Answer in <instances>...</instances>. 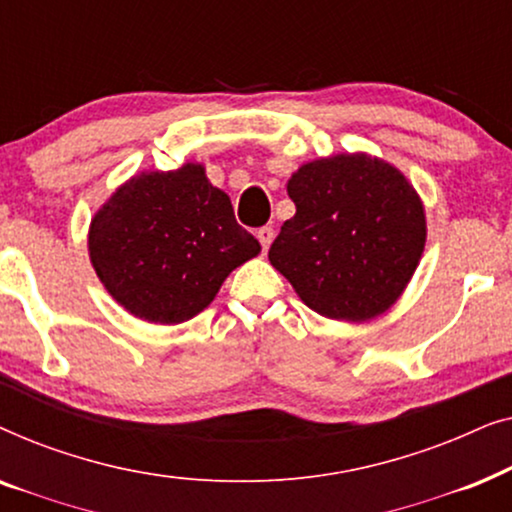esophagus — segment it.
Wrapping results in <instances>:
<instances>
[{
  "label": "esophagus",
  "mask_w": 512,
  "mask_h": 512,
  "mask_svg": "<svg viewBox=\"0 0 512 512\" xmlns=\"http://www.w3.org/2000/svg\"><path fill=\"white\" fill-rule=\"evenodd\" d=\"M256 237H258V242H261L263 251H268L270 244H272V237H275V230H272L270 226H263V228L256 230Z\"/></svg>",
  "instance_id": "34e87169"
}]
</instances>
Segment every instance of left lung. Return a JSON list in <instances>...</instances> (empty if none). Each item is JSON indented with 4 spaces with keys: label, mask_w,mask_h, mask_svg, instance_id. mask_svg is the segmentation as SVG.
<instances>
[{
    "label": "left lung",
    "mask_w": 512,
    "mask_h": 512,
    "mask_svg": "<svg viewBox=\"0 0 512 512\" xmlns=\"http://www.w3.org/2000/svg\"><path fill=\"white\" fill-rule=\"evenodd\" d=\"M286 191L296 214L268 258L298 298L354 324L391 310L426 244L424 202L410 179L370 153H335L300 165Z\"/></svg>",
    "instance_id": "8db88e82"
}]
</instances>
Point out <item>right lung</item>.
<instances>
[{
    "label": "right lung",
    "instance_id": "1",
    "mask_svg": "<svg viewBox=\"0 0 512 512\" xmlns=\"http://www.w3.org/2000/svg\"><path fill=\"white\" fill-rule=\"evenodd\" d=\"M261 254L205 165L139 172L109 195L88 228L104 289L132 317L184 324L216 298L235 268Z\"/></svg>",
    "mask_w": 512,
    "mask_h": 512
}]
</instances>
